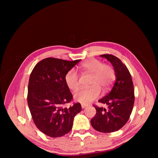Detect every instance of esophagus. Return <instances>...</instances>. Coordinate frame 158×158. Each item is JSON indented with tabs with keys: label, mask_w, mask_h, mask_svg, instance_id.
Returning <instances> with one entry per match:
<instances>
[{
	"label": "esophagus",
	"mask_w": 158,
	"mask_h": 158,
	"mask_svg": "<svg viewBox=\"0 0 158 158\" xmlns=\"http://www.w3.org/2000/svg\"><path fill=\"white\" fill-rule=\"evenodd\" d=\"M81 106H82V109H84L85 107H86L88 106V105H85V104H81Z\"/></svg>",
	"instance_id": "34e87169"
}]
</instances>
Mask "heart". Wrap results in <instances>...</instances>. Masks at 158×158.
<instances>
[{"instance_id":"obj_1","label":"heart","mask_w":158,"mask_h":158,"mask_svg":"<svg viewBox=\"0 0 158 158\" xmlns=\"http://www.w3.org/2000/svg\"><path fill=\"white\" fill-rule=\"evenodd\" d=\"M80 69L92 74L89 88H80L74 95L75 101L87 105L98 98L101 94V89L107 90L115 79V73L111 66L104 64L101 60L90 59L80 65ZM65 82L69 89L76 90L79 86V77L74 70H70L66 74Z\"/></svg>"}]
</instances>
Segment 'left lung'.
Returning <instances> with one entry per match:
<instances>
[{"label":"left lung","mask_w":158,"mask_h":158,"mask_svg":"<svg viewBox=\"0 0 158 158\" xmlns=\"http://www.w3.org/2000/svg\"><path fill=\"white\" fill-rule=\"evenodd\" d=\"M100 56L111 63L116 80L111 92L98 101L107 105V109L94 106L96 114L91 119V125L95 130L109 133L118 131L128 121L135 103V92L131 75L122 61L112 55Z\"/></svg>","instance_id":"left-lung-1"}]
</instances>
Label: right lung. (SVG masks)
<instances>
[{
	"mask_svg": "<svg viewBox=\"0 0 158 158\" xmlns=\"http://www.w3.org/2000/svg\"><path fill=\"white\" fill-rule=\"evenodd\" d=\"M80 61L49 57L39 62L30 74L28 107L35 125L47 136L56 138L69 132L74 117L82 110L79 103L64 107L73 99L65 75Z\"/></svg>",
	"mask_w": 158,
	"mask_h": 158,
	"instance_id": "obj_1",
	"label": "right lung"
}]
</instances>
